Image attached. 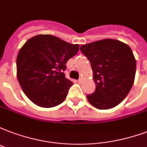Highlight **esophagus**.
Instances as JSON below:
<instances>
[{
    "label": "esophagus",
    "mask_w": 147,
    "mask_h": 147,
    "mask_svg": "<svg viewBox=\"0 0 147 147\" xmlns=\"http://www.w3.org/2000/svg\"><path fill=\"white\" fill-rule=\"evenodd\" d=\"M82 81H83L82 78H80V79L78 80V83H79V84H81V83H82Z\"/></svg>",
    "instance_id": "34e87169"
}]
</instances>
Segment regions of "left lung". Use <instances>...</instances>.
<instances>
[{"label": "left lung", "instance_id": "obj_1", "mask_svg": "<svg viewBox=\"0 0 147 147\" xmlns=\"http://www.w3.org/2000/svg\"><path fill=\"white\" fill-rule=\"evenodd\" d=\"M90 61L96 84L87 98L98 109H109L121 103L131 90L136 74V59L126 44L105 38L80 46Z\"/></svg>", "mask_w": 147, "mask_h": 147}]
</instances>
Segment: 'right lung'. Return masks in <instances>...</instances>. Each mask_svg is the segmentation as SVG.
I'll return each instance as SVG.
<instances>
[{"instance_id": "obj_1", "label": "right lung", "mask_w": 147, "mask_h": 147, "mask_svg": "<svg viewBox=\"0 0 147 147\" xmlns=\"http://www.w3.org/2000/svg\"><path fill=\"white\" fill-rule=\"evenodd\" d=\"M78 50V44L68 43L52 35H38L24 44L18 54L17 77L33 103L52 108L64 101L73 85L65 78L66 64Z\"/></svg>"}]
</instances>
